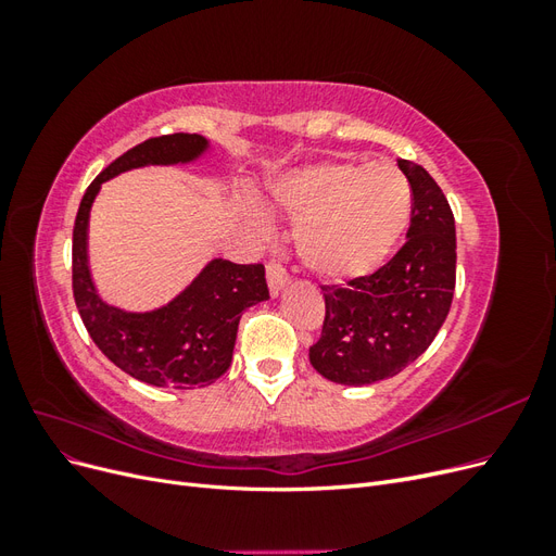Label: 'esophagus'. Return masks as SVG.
Returning a JSON list of instances; mask_svg holds the SVG:
<instances>
[{"instance_id":"1","label":"esophagus","mask_w":556,"mask_h":556,"mask_svg":"<svg viewBox=\"0 0 556 556\" xmlns=\"http://www.w3.org/2000/svg\"><path fill=\"white\" fill-rule=\"evenodd\" d=\"M266 280H268V290H271V294H278L285 288V285L290 282L288 268H285L276 260H268V264H266Z\"/></svg>"}]
</instances>
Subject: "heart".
<instances>
[{"instance_id":"1","label":"heart","mask_w":556,"mask_h":556,"mask_svg":"<svg viewBox=\"0 0 556 556\" xmlns=\"http://www.w3.org/2000/svg\"><path fill=\"white\" fill-rule=\"evenodd\" d=\"M276 204L296 223L299 257L331 282L374 274L410 223L413 190L392 164L323 162L285 178Z\"/></svg>"}]
</instances>
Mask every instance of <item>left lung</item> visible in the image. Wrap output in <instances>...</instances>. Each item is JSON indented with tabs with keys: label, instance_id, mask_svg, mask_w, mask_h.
<instances>
[{
	"label": "left lung",
	"instance_id": "left-lung-1",
	"mask_svg": "<svg viewBox=\"0 0 556 556\" xmlns=\"http://www.w3.org/2000/svg\"><path fill=\"white\" fill-rule=\"evenodd\" d=\"M413 190L406 243L378 271L323 285L325 323L308 357L341 384H371L401 374L431 345L452 306L457 233L443 190L422 166L399 160Z\"/></svg>",
	"mask_w": 556,
	"mask_h": 556
}]
</instances>
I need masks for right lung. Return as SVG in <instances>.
I'll return each instance as SVG.
<instances>
[{
    "mask_svg": "<svg viewBox=\"0 0 556 556\" xmlns=\"http://www.w3.org/2000/svg\"><path fill=\"white\" fill-rule=\"evenodd\" d=\"M208 148L199 134H166L129 148L99 174L80 199L74 223L72 285L90 339L125 374L153 387L192 390L220 378L233 355L245 308L268 299L264 264L213 260L172 304L127 313L97 294L88 268L90 206L102 182L146 164L192 162Z\"/></svg>",
    "mask_w": 556,
    "mask_h": 556,
    "instance_id": "1",
    "label": "right lung"
}]
</instances>
